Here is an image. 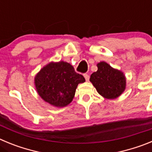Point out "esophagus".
<instances>
[{
  "label": "esophagus",
  "instance_id": "34e87169",
  "mask_svg": "<svg viewBox=\"0 0 152 152\" xmlns=\"http://www.w3.org/2000/svg\"><path fill=\"white\" fill-rule=\"evenodd\" d=\"M84 78H85V80H87V81H88V80H89L90 77H89V75H88V74H84Z\"/></svg>",
  "mask_w": 152,
  "mask_h": 152
}]
</instances>
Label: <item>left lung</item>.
<instances>
[{
	"label": "left lung",
	"mask_w": 152,
	"mask_h": 152,
	"mask_svg": "<svg viewBox=\"0 0 152 152\" xmlns=\"http://www.w3.org/2000/svg\"><path fill=\"white\" fill-rule=\"evenodd\" d=\"M97 68L90 78L97 92L107 99H115L120 96L126 88V77L123 72L114 69L104 61L98 63Z\"/></svg>",
	"instance_id": "left-lung-1"
}]
</instances>
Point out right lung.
I'll return each mask as SVG.
<instances>
[{"label": "right lung", "mask_w": 152, "mask_h": 152, "mask_svg": "<svg viewBox=\"0 0 152 152\" xmlns=\"http://www.w3.org/2000/svg\"><path fill=\"white\" fill-rule=\"evenodd\" d=\"M84 81V76L75 72L73 66L64 61L49 63L35 77L39 95L45 102L58 107L68 105L78 84Z\"/></svg>", "instance_id": "obj_1"}]
</instances>
